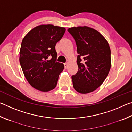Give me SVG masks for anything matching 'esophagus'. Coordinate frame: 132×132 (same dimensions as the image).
Returning <instances> with one entry per match:
<instances>
[{"label": "esophagus", "instance_id": "1", "mask_svg": "<svg viewBox=\"0 0 132 132\" xmlns=\"http://www.w3.org/2000/svg\"><path fill=\"white\" fill-rule=\"evenodd\" d=\"M64 68H65V69L68 68V63H64Z\"/></svg>", "mask_w": 132, "mask_h": 132}]
</instances>
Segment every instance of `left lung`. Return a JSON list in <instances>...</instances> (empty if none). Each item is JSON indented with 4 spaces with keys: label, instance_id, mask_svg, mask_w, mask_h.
I'll use <instances>...</instances> for the list:
<instances>
[{
    "label": "left lung",
    "instance_id": "obj_1",
    "mask_svg": "<svg viewBox=\"0 0 132 132\" xmlns=\"http://www.w3.org/2000/svg\"><path fill=\"white\" fill-rule=\"evenodd\" d=\"M77 46L79 69L71 76L77 92H92L102 84L111 66V50L105 38L97 30L88 27L68 28Z\"/></svg>",
    "mask_w": 132,
    "mask_h": 132
}]
</instances>
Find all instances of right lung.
Returning a JSON list of instances; mask_svg holds the SVG:
<instances>
[{
  "instance_id": "right-lung-1",
  "label": "right lung",
  "mask_w": 132,
  "mask_h": 132,
  "mask_svg": "<svg viewBox=\"0 0 132 132\" xmlns=\"http://www.w3.org/2000/svg\"><path fill=\"white\" fill-rule=\"evenodd\" d=\"M66 29L51 24L32 29L23 39L20 63L26 79L32 87L46 92L56 86L63 63L56 62L55 45Z\"/></svg>"
}]
</instances>
